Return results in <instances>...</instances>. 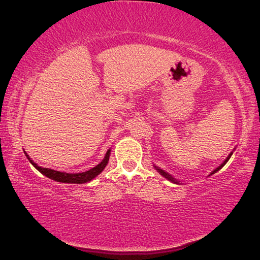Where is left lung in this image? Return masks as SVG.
I'll list each match as a JSON object with an SVG mask.
<instances>
[{"label":"left lung","instance_id":"8db88e82","mask_svg":"<svg viewBox=\"0 0 260 260\" xmlns=\"http://www.w3.org/2000/svg\"><path fill=\"white\" fill-rule=\"evenodd\" d=\"M232 153H233V152H231V155L227 157V159H226L225 161H223V162H222V164H221V165H220L219 167H217V169H215V170L213 171V172H212V173H211V174H214L215 172H218V171H219L220 169H221V167H223V166H225V164H226V162H227L228 160H230V158H231V156H232ZM157 170H158V172H159V173H160V174L162 175V177H165L166 179H169V180H170V181H172V182H175V183H178V181H177V180H175L174 178H172V175H170L169 173H166V172H165V171H162V170H160V169H157Z\"/></svg>","mask_w":260,"mask_h":260}]
</instances>
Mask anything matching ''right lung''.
<instances>
[{
    "label": "right lung",
    "instance_id": "add662e5",
    "mask_svg": "<svg viewBox=\"0 0 260 260\" xmlns=\"http://www.w3.org/2000/svg\"><path fill=\"white\" fill-rule=\"evenodd\" d=\"M25 155H26V157L28 158V160L30 161V164H32L35 167V169L39 171V172H41L43 175H46L47 178H49L51 180H55V181H58V182L86 183L88 181H90V180H93L95 177H98V175L104 170V167L107 166L108 161H109L110 150H108V152L105 153L104 159L101 161L99 165H96L95 167H93V169H90L89 171H86V172L73 173V174L72 173L59 172V171H55V170H51V169H46V167H41V166H39L38 164H35V162L28 157L27 153L25 152Z\"/></svg>",
    "mask_w": 260,
    "mask_h": 260
}]
</instances>
